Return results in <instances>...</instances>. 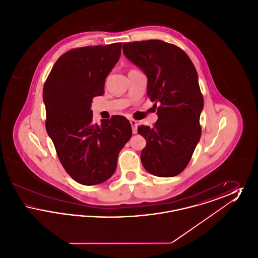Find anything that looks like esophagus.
I'll return each mask as SVG.
<instances>
[{"label": "esophagus", "instance_id": "esophagus-1", "mask_svg": "<svg viewBox=\"0 0 258 258\" xmlns=\"http://www.w3.org/2000/svg\"><path fill=\"white\" fill-rule=\"evenodd\" d=\"M132 127H133V133L136 134L137 133V122L135 120H130Z\"/></svg>", "mask_w": 258, "mask_h": 258}]
</instances>
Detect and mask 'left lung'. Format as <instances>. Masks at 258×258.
<instances>
[{
  "label": "left lung",
  "instance_id": "left-lung-1",
  "mask_svg": "<svg viewBox=\"0 0 258 258\" xmlns=\"http://www.w3.org/2000/svg\"><path fill=\"white\" fill-rule=\"evenodd\" d=\"M123 52L146 74L147 95L158 108L154 127L137 128L146 139L142 165L155 176L174 177L186 167L201 136L204 99L197 70L184 51L162 40L125 42Z\"/></svg>",
  "mask_w": 258,
  "mask_h": 258
}]
</instances>
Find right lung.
<instances>
[{
    "label": "right lung",
    "instance_id": "1",
    "mask_svg": "<svg viewBox=\"0 0 258 258\" xmlns=\"http://www.w3.org/2000/svg\"><path fill=\"white\" fill-rule=\"evenodd\" d=\"M121 48L122 42L70 50L55 62L43 87L47 134L64 170L79 184L108 180L133 135L125 117L116 115L98 125L91 110Z\"/></svg>",
    "mask_w": 258,
    "mask_h": 258
}]
</instances>
